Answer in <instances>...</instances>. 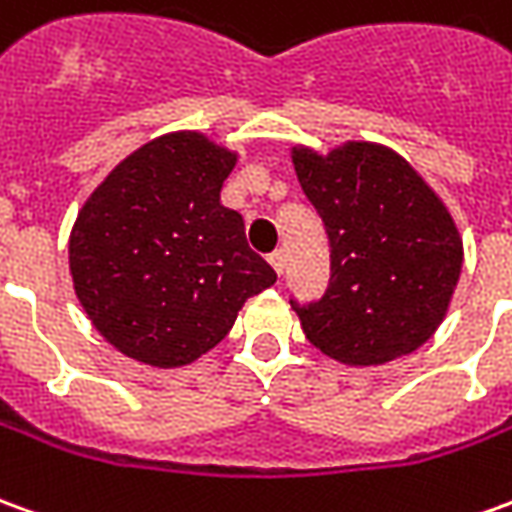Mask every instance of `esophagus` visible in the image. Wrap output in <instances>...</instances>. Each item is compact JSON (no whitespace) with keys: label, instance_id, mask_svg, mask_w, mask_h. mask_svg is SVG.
Masks as SVG:
<instances>
[{"label":"esophagus","instance_id":"obj_1","mask_svg":"<svg viewBox=\"0 0 512 512\" xmlns=\"http://www.w3.org/2000/svg\"><path fill=\"white\" fill-rule=\"evenodd\" d=\"M268 263L274 266V271H277V274H282V271H285V252H282V249L271 252V255H268Z\"/></svg>","mask_w":512,"mask_h":512}]
</instances>
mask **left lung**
Instances as JSON below:
<instances>
[{
	"label": "left lung",
	"mask_w": 512,
	"mask_h": 512,
	"mask_svg": "<svg viewBox=\"0 0 512 512\" xmlns=\"http://www.w3.org/2000/svg\"><path fill=\"white\" fill-rule=\"evenodd\" d=\"M293 169L330 241V285L291 296L307 341L349 366H380L438 330L463 266L452 216L407 160L374 144L327 157L293 149Z\"/></svg>",
	"instance_id": "left-lung-1"
}]
</instances>
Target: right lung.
Here are the masks:
<instances>
[{
  "label": "right lung",
  "instance_id": "add662e5",
  "mask_svg": "<svg viewBox=\"0 0 512 512\" xmlns=\"http://www.w3.org/2000/svg\"><path fill=\"white\" fill-rule=\"evenodd\" d=\"M235 155L199 132L155 138L96 188L69 241L74 291L119 352L149 366L194 363L238 310L277 282L221 205Z\"/></svg>",
  "mask_w": 512,
  "mask_h": 512
}]
</instances>
